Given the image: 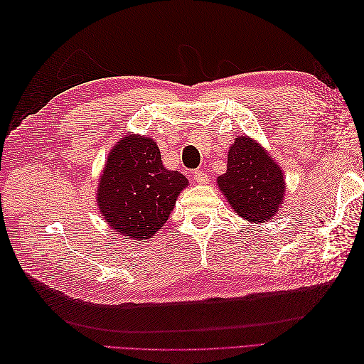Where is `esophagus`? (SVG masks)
I'll return each mask as SVG.
<instances>
[{"label":"esophagus","mask_w":364,"mask_h":364,"mask_svg":"<svg viewBox=\"0 0 364 364\" xmlns=\"http://www.w3.org/2000/svg\"><path fill=\"white\" fill-rule=\"evenodd\" d=\"M193 179L197 182V183H200V185H203V183H208L209 182V176L206 174V173H203V171H193Z\"/></svg>","instance_id":"1"}]
</instances>
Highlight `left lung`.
Here are the masks:
<instances>
[{
  "mask_svg": "<svg viewBox=\"0 0 364 364\" xmlns=\"http://www.w3.org/2000/svg\"><path fill=\"white\" fill-rule=\"evenodd\" d=\"M217 183L234 211L253 223L270 220L285 196L281 167L249 136L235 138L228 151V170Z\"/></svg>",
  "mask_w": 364,
  "mask_h": 364,
  "instance_id": "obj_1",
  "label": "left lung"
}]
</instances>
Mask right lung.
<instances>
[{
  "label": "right lung",
  "mask_w": 364,
  "mask_h": 364,
  "mask_svg": "<svg viewBox=\"0 0 364 364\" xmlns=\"http://www.w3.org/2000/svg\"><path fill=\"white\" fill-rule=\"evenodd\" d=\"M186 185L182 173L164 167L155 141L126 135L107 156L97 190L98 211L119 235L151 238Z\"/></svg>",
  "instance_id": "add662e5"
}]
</instances>
